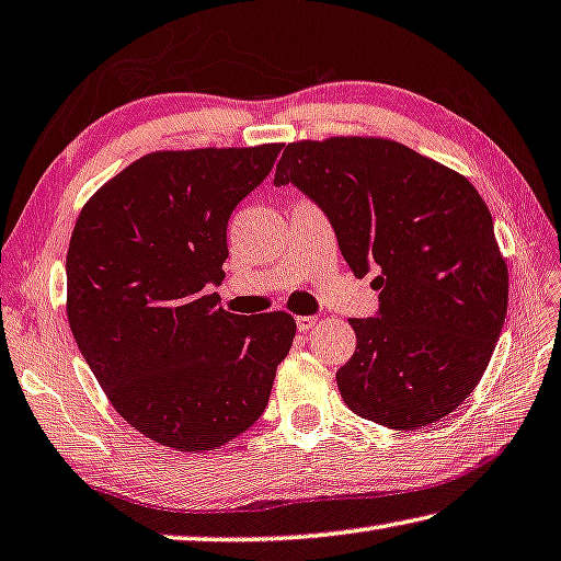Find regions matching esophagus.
Returning a JSON list of instances; mask_svg holds the SVG:
<instances>
[{"label": "esophagus", "mask_w": 561, "mask_h": 561, "mask_svg": "<svg viewBox=\"0 0 561 561\" xmlns=\"http://www.w3.org/2000/svg\"><path fill=\"white\" fill-rule=\"evenodd\" d=\"M318 323V318L316 316H298L296 318V325H298V331H310V329H313V325Z\"/></svg>", "instance_id": "esophagus-1"}]
</instances>
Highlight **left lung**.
<instances>
[{"mask_svg":"<svg viewBox=\"0 0 561 561\" xmlns=\"http://www.w3.org/2000/svg\"><path fill=\"white\" fill-rule=\"evenodd\" d=\"M273 183L325 213L358 278L376 271L378 313L351 318L356 353L335 374L346 407L399 431L449 416L484 376L510 304L477 187L383 137L290 142Z\"/></svg>","mask_w":561,"mask_h":561,"instance_id":"obj_1","label":"left lung"}]
</instances>
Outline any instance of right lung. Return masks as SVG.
<instances>
[{
  "instance_id": "obj_1",
  "label": "right lung",
  "mask_w": 561,
  "mask_h": 561,
  "mask_svg": "<svg viewBox=\"0 0 561 561\" xmlns=\"http://www.w3.org/2000/svg\"><path fill=\"white\" fill-rule=\"evenodd\" d=\"M280 145L162 150L135 160L84 205L67 251V321L127 424L175 451H213L268 407L296 321L236 316L228 220L268 178Z\"/></svg>"
}]
</instances>
